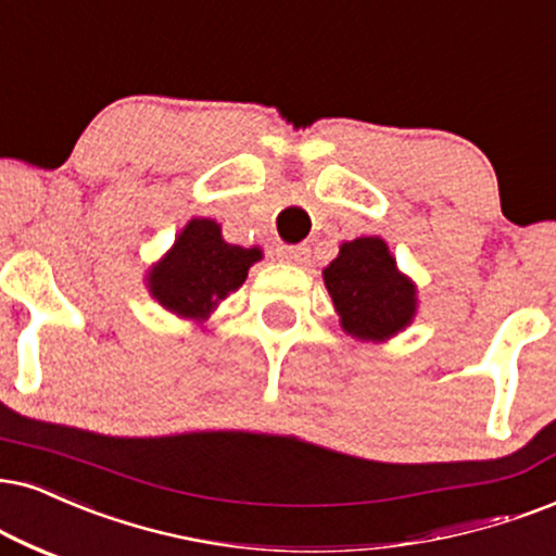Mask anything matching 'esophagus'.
Segmentation results:
<instances>
[{"label": "esophagus", "mask_w": 556, "mask_h": 556, "mask_svg": "<svg viewBox=\"0 0 556 556\" xmlns=\"http://www.w3.org/2000/svg\"><path fill=\"white\" fill-rule=\"evenodd\" d=\"M277 258L285 264L302 266V264H307V258H311V251H307L305 245H279Z\"/></svg>", "instance_id": "obj_1"}]
</instances>
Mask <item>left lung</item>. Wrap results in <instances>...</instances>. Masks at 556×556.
Segmentation results:
<instances>
[{
    "instance_id": "1",
    "label": "left lung",
    "mask_w": 556,
    "mask_h": 556,
    "mask_svg": "<svg viewBox=\"0 0 556 556\" xmlns=\"http://www.w3.org/2000/svg\"><path fill=\"white\" fill-rule=\"evenodd\" d=\"M323 282L351 339L382 343L416 320L418 287L397 269L384 238L343 241L339 256L323 269Z\"/></svg>"
}]
</instances>
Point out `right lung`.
I'll return each mask as SVG.
<instances>
[{
    "mask_svg": "<svg viewBox=\"0 0 556 556\" xmlns=\"http://www.w3.org/2000/svg\"><path fill=\"white\" fill-rule=\"evenodd\" d=\"M262 258L258 245L243 249L228 243L213 217H192L174 238L172 249L149 266L146 287L164 311L202 326Z\"/></svg>",
    "mask_w": 556,
    "mask_h": 556,
    "instance_id": "add662e5",
    "label": "right lung"
}]
</instances>
